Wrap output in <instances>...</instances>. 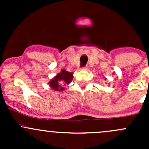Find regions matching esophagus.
<instances>
[{"instance_id":"esophagus-1","label":"esophagus","mask_w":149,"mask_h":149,"mask_svg":"<svg viewBox=\"0 0 149 149\" xmlns=\"http://www.w3.org/2000/svg\"><path fill=\"white\" fill-rule=\"evenodd\" d=\"M88 65H86V66H84V67L83 68V69H84V70H88Z\"/></svg>"}]
</instances>
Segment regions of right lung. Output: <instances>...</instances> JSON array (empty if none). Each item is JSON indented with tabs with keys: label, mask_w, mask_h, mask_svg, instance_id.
<instances>
[{
	"label": "right lung",
	"mask_w": 149,
	"mask_h": 149,
	"mask_svg": "<svg viewBox=\"0 0 149 149\" xmlns=\"http://www.w3.org/2000/svg\"><path fill=\"white\" fill-rule=\"evenodd\" d=\"M73 73L68 72L63 69L61 73H58L49 82V86L55 91H63L64 86L69 84L73 79Z\"/></svg>",
	"instance_id": "add662e5"
}]
</instances>
